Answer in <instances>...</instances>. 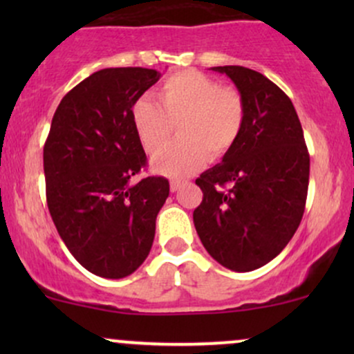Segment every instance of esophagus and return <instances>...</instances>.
Returning <instances> with one entry per match:
<instances>
[{
  "mask_svg": "<svg viewBox=\"0 0 354 354\" xmlns=\"http://www.w3.org/2000/svg\"><path fill=\"white\" fill-rule=\"evenodd\" d=\"M183 185H185V181H181V180H171V181H169V188H171L173 193H176V191L180 189Z\"/></svg>",
  "mask_w": 354,
  "mask_h": 354,
  "instance_id": "esophagus-1",
  "label": "esophagus"
}]
</instances>
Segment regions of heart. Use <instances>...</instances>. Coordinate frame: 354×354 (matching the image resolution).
<instances>
[{"label": "heart", "mask_w": 354, "mask_h": 354, "mask_svg": "<svg viewBox=\"0 0 354 354\" xmlns=\"http://www.w3.org/2000/svg\"><path fill=\"white\" fill-rule=\"evenodd\" d=\"M156 95L158 103L141 96L129 109L138 140L148 154L160 151L176 126L180 140L154 158V171L188 176L209 158L221 160L234 148L246 116L245 100L238 89L221 88L205 73L185 70L169 75Z\"/></svg>", "instance_id": "1"}]
</instances>
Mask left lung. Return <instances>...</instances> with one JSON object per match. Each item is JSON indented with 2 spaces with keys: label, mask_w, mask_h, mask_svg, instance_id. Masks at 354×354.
Returning <instances> with one entry per match:
<instances>
[{
  "label": "left lung",
  "mask_w": 354,
  "mask_h": 354,
  "mask_svg": "<svg viewBox=\"0 0 354 354\" xmlns=\"http://www.w3.org/2000/svg\"><path fill=\"white\" fill-rule=\"evenodd\" d=\"M245 100L234 148L196 180L203 191L193 221L203 246L228 270L253 271L283 251L301 223L310 154L291 100L261 73L214 66Z\"/></svg>",
  "instance_id": "obj_1"
}]
</instances>
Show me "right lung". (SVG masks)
<instances>
[{"instance_id": "1", "label": "right lung", "mask_w": 354, "mask_h": 354, "mask_svg": "<svg viewBox=\"0 0 354 354\" xmlns=\"http://www.w3.org/2000/svg\"><path fill=\"white\" fill-rule=\"evenodd\" d=\"M160 76L148 68L93 73L61 100L44 143L53 223L76 261L101 278H124L143 265L169 194L163 176L131 183L146 154L129 109Z\"/></svg>"}]
</instances>
